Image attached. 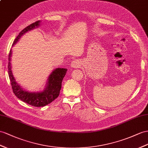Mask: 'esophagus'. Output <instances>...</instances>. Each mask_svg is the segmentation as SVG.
<instances>
[{
  "label": "esophagus",
  "instance_id": "34e87169",
  "mask_svg": "<svg viewBox=\"0 0 148 148\" xmlns=\"http://www.w3.org/2000/svg\"><path fill=\"white\" fill-rule=\"evenodd\" d=\"M79 66H80V62H79V61H78L77 60H73V61L71 63V67L72 68H77V67H79Z\"/></svg>",
  "mask_w": 148,
  "mask_h": 148
}]
</instances>
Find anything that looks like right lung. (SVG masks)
Returning <instances> with one entry per match:
<instances>
[{
    "label": "right lung",
    "mask_w": 148,
    "mask_h": 148,
    "mask_svg": "<svg viewBox=\"0 0 148 148\" xmlns=\"http://www.w3.org/2000/svg\"><path fill=\"white\" fill-rule=\"evenodd\" d=\"M40 22V21L34 22L22 30L14 41L12 46L19 40L21 36H23L25 33L35 28L39 27ZM12 54V49H10L9 54L8 73L13 92L17 98L32 106L42 107L50 104L59 96L62 86V81L67 73V69L56 68L49 75L47 83L43 90L40 92H29L24 90L19 84H18L14 77L12 66H11Z\"/></svg>",
    "instance_id": "obj_1"
}]
</instances>
